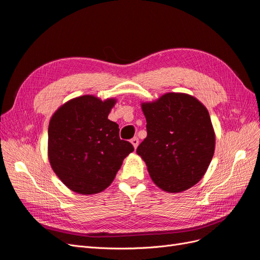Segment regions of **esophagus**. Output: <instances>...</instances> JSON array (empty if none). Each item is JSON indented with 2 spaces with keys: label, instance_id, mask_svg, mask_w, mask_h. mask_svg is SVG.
I'll return each mask as SVG.
<instances>
[{
  "label": "esophagus",
  "instance_id": "esophagus-1",
  "mask_svg": "<svg viewBox=\"0 0 260 260\" xmlns=\"http://www.w3.org/2000/svg\"><path fill=\"white\" fill-rule=\"evenodd\" d=\"M131 143H132V145L135 146V148H137L138 147V145H139V139L137 138V137H135L133 139H131Z\"/></svg>",
  "mask_w": 260,
  "mask_h": 260
}]
</instances>
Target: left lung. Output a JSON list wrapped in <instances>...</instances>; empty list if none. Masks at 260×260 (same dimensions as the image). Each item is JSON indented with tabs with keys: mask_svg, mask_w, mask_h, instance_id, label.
Instances as JSON below:
<instances>
[{
	"mask_svg": "<svg viewBox=\"0 0 260 260\" xmlns=\"http://www.w3.org/2000/svg\"><path fill=\"white\" fill-rule=\"evenodd\" d=\"M147 137L137 153L155 184L178 193L195 185L205 174L215 151V133L208 111L182 93H167L142 104Z\"/></svg>",
	"mask_w": 260,
	"mask_h": 260,
	"instance_id": "left-lung-1",
	"label": "left lung"
}]
</instances>
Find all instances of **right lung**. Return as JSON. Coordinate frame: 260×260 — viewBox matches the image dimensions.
<instances>
[{"mask_svg":"<svg viewBox=\"0 0 260 260\" xmlns=\"http://www.w3.org/2000/svg\"><path fill=\"white\" fill-rule=\"evenodd\" d=\"M115 100L83 95L67 102L49 125V159L55 174L79 194L102 192L113 182L133 145L108 119Z\"/></svg>","mask_w":260,"mask_h":260,"instance_id":"right-lung-1","label":"right lung"}]
</instances>
